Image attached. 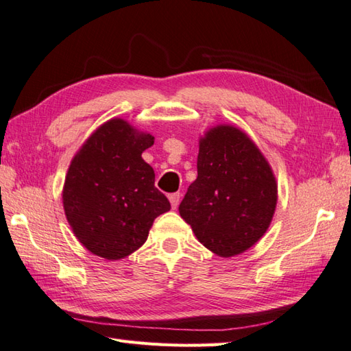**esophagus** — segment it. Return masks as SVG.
Segmentation results:
<instances>
[{"label": "esophagus", "instance_id": "obj_1", "mask_svg": "<svg viewBox=\"0 0 351 351\" xmlns=\"http://www.w3.org/2000/svg\"><path fill=\"white\" fill-rule=\"evenodd\" d=\"M168 199H169V202H171V207L177 208L178 202H180V193H178V192H177V193H169Z\"/></svg>", "mask_w": 351, "mask_h": 351}]
</instances>
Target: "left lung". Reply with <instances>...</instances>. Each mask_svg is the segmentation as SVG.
Wrapping results in <instances>:
<instances>
[{
	"mask_svg": "<svg viewBox=\"0 0 351 351\" xmlns=\"http://www.w3.org/2000/svg\"><path fill=\"white\" fill-rule=\"evenodd\" d=\"M198 177L178 212L219 256L247 251L269 230L278 202L270 163L243 130L217 124L199 138Z\"/></svg>",
	"mask_w": 351,
	"mask_h": 351,
	"instance_id": "1",
	"label": "left lung"
}]
</instances>
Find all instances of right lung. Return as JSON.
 Segmentation results:
<instances>
[{"label": "right lung", "mask_w": 351, "mask_h": 351, "mask_svg": "<svg viewBox=\"0 0 351 351\" xmlns=\"http://www.w3.org/2000/svg\"><path fill=\"white\" fill-rule=\"evenodd\" d=\"M154 136L123 119L93 132L73 156L63 188V207L77 241L105 260H121L141 247L159 215L171 208L156 189L143 152Z\"/></svg>", "instance_id": "right-lung-1"}]
</instances>
